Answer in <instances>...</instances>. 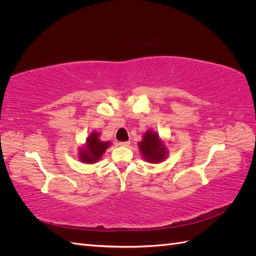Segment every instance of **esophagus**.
I'll return each mask as SVG.
<instances>
[{
  "label": "esophagus",
  "instance_id": "34e87169",
  "mask_svg": "<svg viewBox=\"0 0 256 256\" xmlns=\"http://www.w3.org/2000/svg\"><path fill=\"white\" fill-rule=\"evenodd\" d=\"M120 146H125V147H127V146H129V145H130V142H129V141L120 142Z\"/></svg>",
  "mask_w": 256,
  "mask_h": 256
}]
</instances>
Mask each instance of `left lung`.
<instances>
[{"mask_svg":"<svg viewBox=\"0 0 256 256\" xmlns=\"http://www.w3.org/2000/svg\"><path fill=\"white\" fill-rule=\"evenodd\" d=\"M143 157L150 162H159L164 160L166 154V146L161 143L157 134L147 131L143 140L138 143Z\"/></svg>","mask_w":256,"mask_h":256,"instance_id":"obj_1","label":"left lung"}]
</instances>
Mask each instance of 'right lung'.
I'll use <instances>...</instances> for the list:
<instances>
[{"mask_svg": "<svg viewBox=\"0 0 256 256\" xmlns=\"http://www.w3.org/2000/svg\"><path fill=\"white\" fill-rule=\"evenodd\" d=\"M109 146V142L100 141L98 134L92 132L88 138L86 145L80 150V159L85 164H94L102 158V154Z\"/></svg>", "mask_w": 256, "mask_h": 256, "instance_id": "right-lung-1", "label": "right lung"}]
</instances>
